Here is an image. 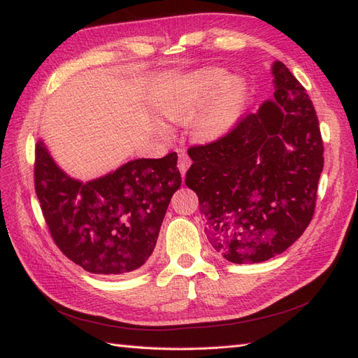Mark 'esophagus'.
Segmentation results:
<instances>
[{"label": "esophagus", "instance_id": "esophagus-1", "mask_svg": "<svg viewBox=\"0 0 358 358\" xmlns=\"http://www.w3.org/2000/svg\"><path fill=\"white\" fill-rule=\"evenodd\" d=\"M189 166H191V158H189L185 152H181L178 155V171L181 173V177H185L186 171L189 169Z\"/></svg>", "mask_w": 358, "mask_h": 358}]
</instances>
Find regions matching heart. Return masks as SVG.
<instances>
[{"label": "heart", "instance_id": "obj_1", "mask_svg": "<svg viewBox=\"0 0 358 358\" xmlns=\"http://www.w3.org/2000/svg\"><path fill=\"white\" fill-rule=\"evenodd\" d=\"M246 81L222 69H203L163 89L157 110L172 123H192L196 143L210 144L229 134L245 109Z\"/></svg>", "mask_w": 358, "mask_h": 358}]
</instances>
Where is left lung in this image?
<instances>
[{
	"instance_id": "8db88e82",
	"label": "left lung",
	"mask_w": 358,
	"mask_h": 358,
	"mask_svg": "<svg viewBox=\"0 0 358 358\" xmlns=\"http://www.w3.org/2000/svg\"><path fill=\"white\" fill-rule=\"evenodd\" d=\"M273 98L222 140L187 150L208 240L227 262L262 263L301 237L315 209L323 141L313 101L281 63Z\"/></svg>"
}]
</instances>
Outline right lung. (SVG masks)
Returning a JSON list of instances; mask_svg holds the SVG:
<instances>
[{
    "mask_svg": "<svg viewBox=\"0 0 358 358\" xmlns=\"http://www.w3.org/2000/svg\"><path fill=\"white\" fill-rule=\"evenodd\" d=\"M177 154L136 158L83 181L52 158L43 140L35 149V191L53 241L83 269L121 275L140 269L181 186Z\"/></svg>",
    "mask_w": 358,
    "mask_h": 358,
    "instance_id": "obj_1",
    "label": "right lung"
}]
</instances>
